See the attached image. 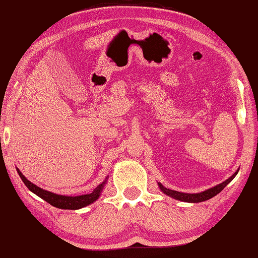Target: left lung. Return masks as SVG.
I'll use <instances>...</instances> for the list:
<instances>
[{
  "instance_id": "left-lung-1",
  "label": "left lung",
  "mask_w": 258,
  "mask_h": 258,
  "mask_svg": "<svg viewBox=\"0 0 258 258\" xmlns=\"http://www.w3.org/2000/svg\"><path fill=\"white\" fill-rule=\"evenodd\" d=\"M238 171H239V169H237V171L234 174H232L229 178L226 179L225 182L218 184V185L213 186L211 188H208L207 191H203L201 193H183V192L174 191V189H169V188H166L165 186H163L160 183H158V186L160 188V191L166 194V196L175 199V200H179V201H184V202H191V203L203 202V201L209 200V199H211L213 197H216L218 193H220L222 189L225 188L228 185V184H229L232 181V179L235 178Z\"/></svg>"
}]
</instances>
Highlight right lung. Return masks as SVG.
<instances>
[{"instance_id":"right-lung-1","label":"right lung","mask_w":258,"mask_h":258,"mask_svg":"<svg viewBox=\"0 0 258 258\" xmlns=\"http://www.w3.org/2000/svg\"><path fill=\"white\" fill-rule=\"evenodd\" d=\"M17 171L19 173V176L21 177L22 182L26 184V186L30 189L32 193H35L36 196L39 198H41L42 200H45L46 202L49 203L52 207H56L58 209H65V210H77V209L84 208L86 206L91 205L94 201L98 200L101 196L102 189H103L106 179L105 181L100 184L98 187H95L93 189V192L90 194H83V196H77V197H69V196H60V194H56L49 191H46L41 187L37 186L36 184L31 183L29 179L24 176V175L19 171L17 168Z\"/></svg>"}]
</instances>
